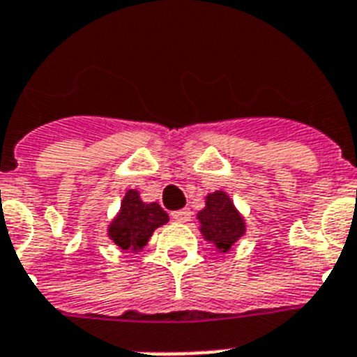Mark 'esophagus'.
I'll list each match as a JSON object with an SVG mask.
<instances>
[{
  "instance_id": "1",
  "label": "esophagus",
  "mask_w": 357,
  "mask_h": 357,
  "mask_svg": "<svg viewBox=\"0 0 357 357\" xmlns=\"http://www.w3.org/2000/svg\"><path fill=\"white\" fill-rule=\"evenodd\" d=\"M172 217L176 220V222H188V220L191 219V211L188 210V208H184V210L173 211Z\"/></svg>"
}]
</instances>
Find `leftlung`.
<instances>
[{
  "label": "left lung",
  "mask_w": 357,
  "mask_h": 357,
  "mask_svg": "<svg viewBox=\"0 0 357 357\" xmlns=\"http://www.w3.org/2000/svg\"><path fill=\"white\" fill-rule=\"evenodd\" d=\"M199 220L204 237L215 243L220 252H228L231 244L244 234V220L222 191H215L208 195L206 208L199 213Z\"/></svg>",
  "instance_id": "8db88e82"
}]
</instances>
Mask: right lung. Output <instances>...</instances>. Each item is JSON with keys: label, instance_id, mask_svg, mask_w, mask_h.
Here are the masks:
<instances>
[{"label": "right lung", "instance_id": "1", "mask_svg": "<svg viewBox=\"0 0 357 357\" xmlns=\"http://www.w3.org/2000/svg\"><path fill=\"white\" fill-rule=\"evenodd\" d=\"M166 222L167 213L157 202L146 204L138 199L137 191L129 190L122 200L119 217L109 228V237L122 250H138L146 246L153 231Z\"/></svg>", "mask_w": 357, "mask_h": 357}]
</instances>
